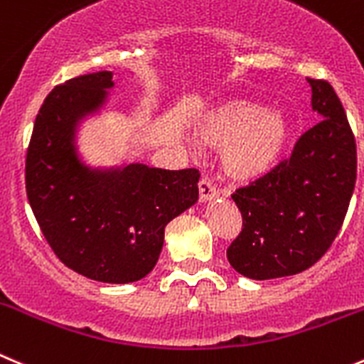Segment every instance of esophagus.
<instances>
[{
	"mask_svg": "<svg viewBox=\"0 0 364 364\" xmlns=\"http://www.w3.org/2000/svg\"><path fill=\"white\" fill-rule=\"evenodd\" d=\"M198 193H200V202H207V200H213L218 196V189L214 188L213 182L207 178H202L198 182Z\"/></svg>",
	"mask_w": 364,
	"mask_h": 364,
	"instance_id": "obj_1",
	"label": "esophagus"
}]
</instances>
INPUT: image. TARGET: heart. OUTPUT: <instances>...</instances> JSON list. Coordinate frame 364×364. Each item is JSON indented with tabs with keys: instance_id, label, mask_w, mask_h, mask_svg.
<instances>
[{
	"instance_id": "b5f03b06",
	"label": "heart",
	"mask_w": 364,
	"mask_h": 364,
	"mask_svg": "<svg viewBox=\"0 0 364 364\" xmlns=\"http://www.w3.org/2000/svg\"><path fill=\"white\" fill-rule=\"evenodd\" d=\"M196 136L205 146L221 148V169L228 178L248 184L280 164L291 141L293 124L284 110L232 98L200 117ZM191 150L198 154V144L191 143Z\"/></svg>"
}]
</instances>
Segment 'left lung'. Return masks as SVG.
I'll return each instance as SVG.
<instances>
[{
    "label": "left lung",
    "mask_w": 364,
    "mask_h": 364,
    "mask_svg": "<svg viewBox=\"0 0 364 364\" xmlns=\"http://www.w3.org/2000/svg\"><path fill=\"white\" fill-rule=\"evenodd\" d=\"M307 82L321 121L296 141L288 161L232 195L243 228L227 259L248 279L311 268L338 236L354 193L358 154L343 105L328 82Z\"/></svg>",
    "instance_id": "left-lung-1"
}]
</instances>
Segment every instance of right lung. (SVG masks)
Instances as JSON below:
<instances>
[{
  "label": "right lung",
  "instance_id": "add662e5",
  "mask_svg": "<svg viewBox=\"0 0 364 364\" xmlns=\"http://www.w3.org/2000/svg\"><path fill=\"white\" fill-rule=\"evenodd\" d=\"M112 87V71H98L46 96L26 154V195L48 245L68 268L98 282L128 284L157 264L166 225L198 200L200 173L139 162L85 164L76 132Z\"/></svg>",
  "mask_w": 364,
  "mask_h": 364
}]
</instances>
